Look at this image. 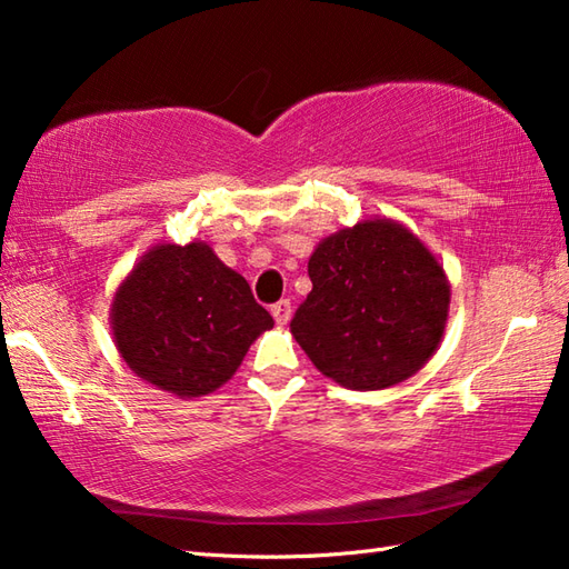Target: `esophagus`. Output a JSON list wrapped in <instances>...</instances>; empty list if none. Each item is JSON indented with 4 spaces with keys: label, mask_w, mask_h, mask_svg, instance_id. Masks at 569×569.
<instances>
[{
    "label": "esophagus",
    "mask_w": 569,
    "mask_h": 569,
    "mask_svg": "<svg viewBox=\"0 0 569 569\" xmlns=\"http://www.w3.org/2000/svg\"><path fill=\"white\" fill-rule=\"evenodd\" d=\"M291 300H278L276 306H271V316H273V320L278 322V325H286L288 320H291Z\"/></svg>",
    "instance_id": "1"
}]
</instances>
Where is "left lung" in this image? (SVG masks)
<instances>
[{
  "label": "left lung",
  "mask_w": 569,
  "mask_h": 569,
  "mask_svg": "<svg viewBox=\"0 0 569 569\" xmlns=\"http://www.w3.org/2000/svg\"><path fill=\"white\" fill-rule=\"evenodd\" d=\"M312 291L291 332L345 389L379 391L413 377L440 347L450 283L430 249L393 220H365L310 253Z\"/></svg>",
  "instance_id": "1"
}]
</instances>
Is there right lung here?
<instances>
[{
	"instance_id": "right-lung-1",
	"label": "right lung",
	"mask_w": 569,
	"mask_h": 569,
	"mask_svg": "<svg viewBox=\"0 0 569 569\" xmlns=\"http://www.w3.org/2000/svg\"><path fill=\"white\" fill-rule=\"evenodd\" d=\"M110 320L127 367L180 398L220 389L273 328L244 276L204 241L151 247L117 288Z\"/></svg>"
}]
</instances>
